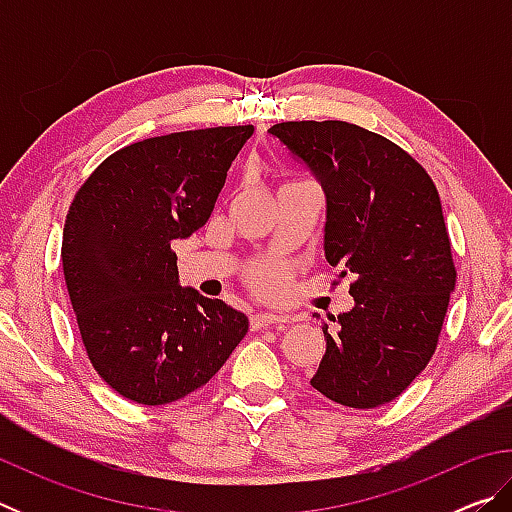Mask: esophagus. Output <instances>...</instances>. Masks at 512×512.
<instances>
[{"label": "esophagus", "instance_id": "esophagus-1", "mask_svg": "<svg viewBox=\"0 0 512 512\" xmlns=\"http://www.w3.org/2000/svg\"><path fill=\"white\" fill-rule=\"evenodd\" d=\"M289 318L287 316H275V314H264V311H259L253 318H250V325L253 329H262V327H282L287 325Z\"/></svg>", "mask_w": 512, "mask_h": 512}]
</instances>
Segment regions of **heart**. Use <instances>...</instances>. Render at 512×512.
<instances>
[{
    "instance_id": "obj_1",
    "label": "heart",
    "mask_w": 512,
    "mask_h": 512,
    "mask_svg": "<svg viewBox=\"0 0 512 512\" xmlns=\"http://www.w3.org/2000/svg\"><path fill=\"white\" fill-rule=\"evenodd\" d=\"M289 282L291 273L289 268L282 264H262L250 271V284H253V289L262 293V296H282V293L289 289Z\"/></svg>"
}]
</instances>
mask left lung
<instances>
[{"instance_id":"left-lung-1","label":"left lung","mask_w":512,"mask_h":512,"mask_svg":"<svg viewBox=\"0 0 512 512\" xmlns=\"http://www.w3.org/2000/svg\"><path fill=\"white\" fill-rule=\"evenodd\" d=\"M327 196L325 257L352 275L311 386L350 409L400 397L436 352L456 284L443 205L427 169L384 135L348 121H282L271 131Z\"/></svg>"}]
</instances>
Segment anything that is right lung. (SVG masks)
<instances>
[{
	"instance_id": "add662e5",
	"label": "right lung",
	"mask_w": 512,
	"mask_h": 512,
	"mask_svg": "<svg viewBox=\"0 0 512 512\" xmlns=\"http://www.w3.org/2000/svg\"><path fill=\"white\" fill-rule=\"evenodd\" d=\"M253 126L128 144L69 205L60 262L83 348L126 400L160 406L205 386L248 332L221 300L180 289L173 239L205 225Z\"/></svg>"
}]
</instances>
